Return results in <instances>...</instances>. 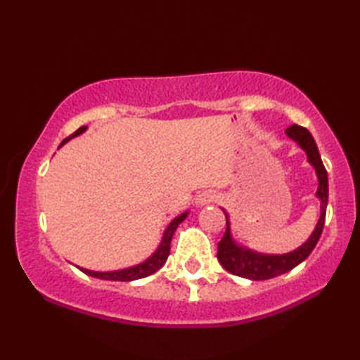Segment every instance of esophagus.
<instances>
[{
  "instance_id": "1",
  "label": "esophagus",
  "mask_w": 360,
  "mask_h": 360,
  "mask_svg": "<svg viewBox=\"0 0 360 360\" xmlns=\"http://www.w3.org/2000/svg\"><path fill=\"white\" fill-rule=\"evenodd\" d=\"M217 200V195L213 193V192H202V193H200L196 196V204L198 205H207V204H210V202H213Z\"/></svg>"
}]
</instances>
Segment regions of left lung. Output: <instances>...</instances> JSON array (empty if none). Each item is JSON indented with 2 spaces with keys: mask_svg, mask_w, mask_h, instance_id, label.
Instances as JSON below:
<instances>
[{
  "mask_svg": "<svg viewBox=\"0 0 360 360\" xmlns=\"http://www.w3.org/2000/svg\"><path fill=\"white\" fill-rule=\"evenodd\" d=\"M286 134L289 139H292L298 147L307 153L308 162L314 167L319 181L316 196L320 201V218L317 221L314 231L309 235V238L304 241L302 246L288 252V254H262V252L241 246V244L233 240L231 229V217H229V213L223 209L227 219V227L223 240L218 243L217 257L221 266H223L227 272L238 275V277L243 278L255 281L269 280L294 269L295 266H298L309 257L323 231L328 205V173L325 170L322 158H320L316 141L308 129L300 125H290L289 128H286Z\"/></svg>",
  "mask_w": 360,
  "mask_h": 360,
  "instance_id": "left-lung-1",
  "label": "left lung"
}]
</instances>
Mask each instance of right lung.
Segmentation results:
<instances>
[{
    "mask_svg": "<svg viewBox=\"0 0 360 360\" xmlns=\"http://www.w3.org/2000/svg\"><path fill=\"white\" fill-rule=\"evenodd\" d=\"M86 129H88V127H80L72 136H70V137H68V139H65L62 143H60V147H63V145L68 141H71L72 137L80 136L82 133H85ZM187 215H188V210L184 212V213H181V215H178L174 219H172V223L168 224L167 229L164 231L162 240H160L158 249L153 252V254L147 259H143V262L139 263V264L125 267V269L106 271V272L89 271V269H85V267H79V266L77 267H79L82 272H85L86 275H91V277L102 278V280H110V281H133V280H139V278L148 277V275L155 274L156 271H159L160 267L165 264L168 255H170V243H172V238H173V233L176 232V229H178V226L182 223V221L187 218Z\"/></svg>",
    "mask_w": 360,
    "mask_h": 360,
    "instance_id": "1",
    "label": "right lung"
}]
</instances>
